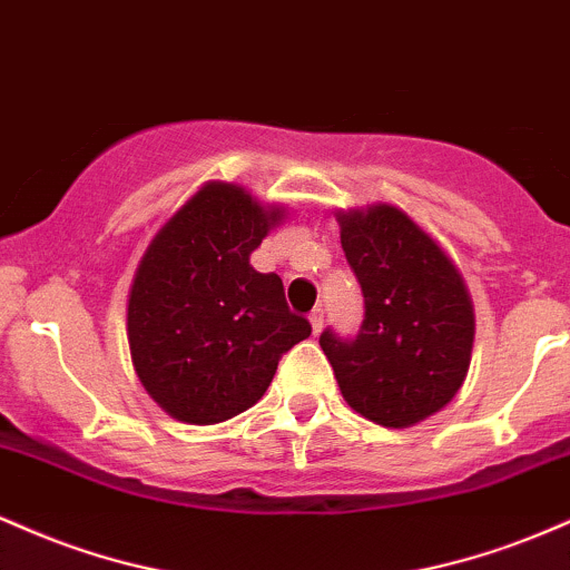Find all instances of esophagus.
I'll return each mask as SVG.
<instances>
[{"mask_svg": "<svg viewBox=\"0 0 570 570\" xmlns=\"http://www.w3.org/2000/svg\"><path fill=\"white\" fill-rule=\"evenodd\" d=\"M307 322H311L313 335H318V332H322V326H324V311H322V307H316V311L307 316Z\"/></svg>", "mask_w": 570, "mask_h": 570, "instance_id": "obj_1", "label": "esophagus"}]
</instances>
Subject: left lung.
Segmentation results:
<instances>
[{"instance_id": "8db88e82", "label": "left lung", "mask_w": 570, "mask_h": 570, "mask_svg": "<svg viewBox=\"0 0 570 570\" xmlns=\"http://www.w3.org/2000/svg\"><path fill=\"white\" fill-rule=\"evenodd\" d=\"M340 244L364 294L356 340L324 332L340 394L385 429H410L453 402L474 348V305L448 252L391 203L337 212Z\"/></svg>"}]
</instances>
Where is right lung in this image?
<instances>
[{"mask_svg":"<svg viewBox=\"0 0 570 570\" xmlns=\"http://www.w3.org/2000/svg\"><path fill=\"white\" fill-rule=\"evenodd\" d=\"M284 219L286 206L206 181L141 254L128 289L130 362L176 421L214 426L254 407L281 353L311 337L276 273L248 263Z\"/></svg>","mask_w":570,"mask_h":570,"instance_id":"1","label":"right lung"}]
</instances>
